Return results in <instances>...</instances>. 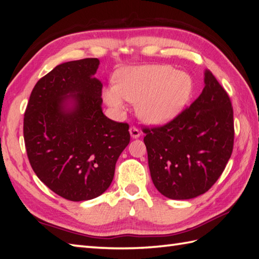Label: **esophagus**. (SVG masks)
<instances>
[{
    "instance_id": "obj_1",
    "label": "esophagus",
    "mask_w": 259,
    "mask_h": 259,
    "mask_svg": "<svg viewBox=\"0 0 259 259\" xmlns=\"http://www.w3.org/2000/svg\"><path fill=\"white\" fill-rule=\"evenodd\" d=\"M129 133H130V136H131V138H133V139H138L140 135H141L140 130L137 129L136 126H131V128L129 129Z\"/></svg>"
}]
</instances>
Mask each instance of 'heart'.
Returning <instances> with one entry per match:
<instances>
[{
    "instance_id": "1",
    "label": "heart",
    "mask_w": 259,
    "mask_h": 259,
    "mask_svg": "<svg viewBox=\"0 0 259 259\" xmlns=\"http://www.w3.org/2000/svg\"><path fill=\"white\" fill-rule=\"evenodd\" d=\"M194 91L191 76L167 64H146L118 70L114 85L102 91L103 101L114 113L126 110L125 100L136 103L138 118L147 124L160 125L183 111Z\"/></svg>"
}]
</instances>
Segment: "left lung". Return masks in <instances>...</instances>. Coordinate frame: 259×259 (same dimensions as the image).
Returning a JSON list of instances; mask_svg holds the SVG:
<instances>
[{"label":"left lung","instance_id":"1","mask_svg":"<svg viewBox=\"0 0 259 259\" xmlns=\"http://www.w3.org/2000/svg\"><path fill=\"white\" fill-rule=\"evenodd\" d=\"M197 100L169 123L145 129L152 183L170 199L210 189L233 152L234 115L228 95L209 70Z\"/></svg>","mask_w":259,"mask_h":259}]
</instances>
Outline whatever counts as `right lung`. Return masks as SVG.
Here are the masks:
<instances>
[{"label":"right lung","mask_w":259,"mask_h":259,"mask_svg":"<svg viewBox=\"0 0 259 259\" xmlns=\"http://www.w3.org/2000/svg\"><path fill=\"white\" fill-rule=\"evenodd\" d=\"M99 64L90 58L57 65L33 88L24 114L33 171L71 201L93 199L109 188L130 141L129 125L102 112Z\"/></svg>","instance_id":"add662e5"}]
</instances>
